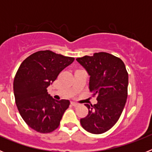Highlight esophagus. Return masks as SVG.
<instances>
[{
    "mask_svg": "<svg viewBox=\"0 0 152 152\" xmlns=\"http://www.w3.org/2000/svg\"><path fill=\"white\" fill-rule=\"evenodd\" d=\"M72 105L74 106V107H77V106H78V103H76V102L72 101Z\"/></svg>",
    "mask_w": 152,
    "mask_h": 152,
    "instance_id": "obj_1",
    "label": "esophagus"
}]
</instances>
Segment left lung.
Returning a JSON list of instances; mask_svg holds the SVG:
<instances>
[{"label": "left lung", "instance_id": "8db88e82", "mask_svg": "<svg viewBox=\"0 0 152 152\" xmlns=\"http://www.w3.org/2000/svg\"><path fill=\"white\" fill-rule=\"evenodd\" d=\"M90 76L89 89L96 96L94 105L85 104L88 114L80 119L86 131L102 134L110 129L119 119L128 94L129 76L123 61L107 52L77 58Z\"/></svg>", "mask_w": 152, "mask_h": 152}]
</instances>
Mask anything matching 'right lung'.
<instances>
[{
	"label": "right lung",
	"instance_id": "obj_1",
	"mask_svg": "<svg viewBox=\"0 0 152 152\" xmlns=\"http://www.w3.org/2000/svg\"><path fill=\"white\" fill-rule=\"evenodd\" d=\"M74 60L52 51H39L19 67L13 80L16 104L23 119L35 131L49 133L59 126L70 101L55 100L47 88Z\"/></svg>",
	"mask_w": 152,
	"mask_h": 152
}]
</instances>
